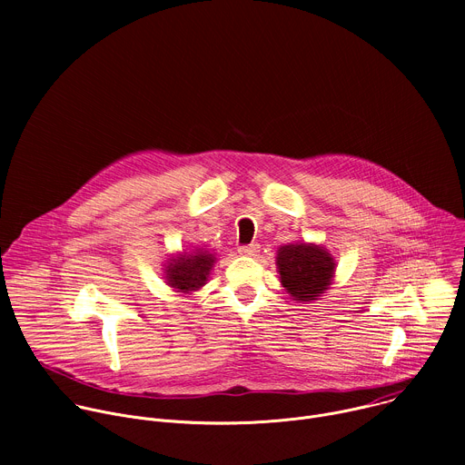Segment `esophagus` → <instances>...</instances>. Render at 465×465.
<instances>
[{"instance_id": "1", "label": "esophagus", "mask_w": 465, "mask_h": 465, "mask_svg": "<svg viewBox=\"0 0 465 465\" xmlns=\"http://www.w3.org/2000/svg\"><path fill=\"white\" fill-rule=\"evenodd\" d=\"M259 244L255 242V244H248V246H241L239 248V253L241 255H248V257H253V255H257L259 253Z\"/></svg>"}]
</instances>
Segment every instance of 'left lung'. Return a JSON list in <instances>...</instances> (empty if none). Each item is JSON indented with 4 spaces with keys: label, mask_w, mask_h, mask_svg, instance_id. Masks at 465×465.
<instances>
[{
    "label": "left lung",
    "mask_w": 465,
    "mask_h": 465,
    "mask_svg": "<svg viewBox=\"0 0 465 465\" xmlns=\"http://www.w3.org/2000/svg\"><path fill=\"white\" fill-rule=\"evenodd\" d=\"M276 267L280 282L292 300L311 303L333 283L337 261L316 242H289L278 248Z\"/></svg>",
    "instance_id": "1"
}]
</instances>
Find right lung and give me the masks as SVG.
Wrapping results in <instances>:
<instances>
[{
    "label": "right lung",
    "mask_w": 465,
    "mask_h": 465,
    "mask_svg": "<svg viewBox=\"0 0 465 465\" xmlns=\"http://www.w3.org/2000/svg\"><path fill=\"white\" fill-rule=\"evenodd\" d=\"M215 262L217 255L204 248L176 252L163 264V280L174 292L193 294L208 283Z\"/></svg>",
    "instance_id": "add662e5"
}]
</instances>
